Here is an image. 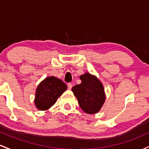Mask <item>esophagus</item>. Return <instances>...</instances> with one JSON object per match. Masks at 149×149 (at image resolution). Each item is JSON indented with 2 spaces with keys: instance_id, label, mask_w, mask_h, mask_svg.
<instances>
[{
  "instance_id": "1",
  "label": "esophagus",
  "mask_w": 149,
  "mask_h": 149,
  "mask_svg": "<svg viewBox=\"0 0 149 149\" xmlns=\"http://www.w3.org/2000/svg\"><path fill=\"white\" fill-rule=\"evenodd\" d=\"M67 86H68V89H69V90H71V88H72V84H71V83H69V84L67 85Z\"/></svg>"
}]
</instances>
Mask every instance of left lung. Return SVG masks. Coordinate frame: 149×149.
I'll list each match as a JSON object with an SVG mask.
<instances>
[{
  "label": "left lung",
  "mask_w": 149,
  "mask_h": 149,
  "mask_svg": "<svg viewBox=\"0 0 149 149\" xmlns=\"http://www.w3.org/2000/svg\"><path fill=\"white\" fill-rule=\"evenodd\" d=\"M81 83L73 87L72 91L82 110L95 114L100 111L105 102L104 86L96 76L89 73L80 76Z\"/></svg>",
  "instance_id": "left-lung-1"
}]
</instances>
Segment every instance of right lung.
<instances>
[{"label":"right lung","instance_id":"add662e5","mask_svg":"<svg viewBox=\"0 0 149 149\" xmlns=\"http://www.w3.org/2000/svg\"><path fill=\"white\" fill-rule=\"evenodd\" d=\"M66 85L62 80L54 76L47 77L38 85L35 105L38 109L45 111L52 107L57 99L66 91Z\"/></svg>","mask_w":149,"mask_h":149}]
</instances>
